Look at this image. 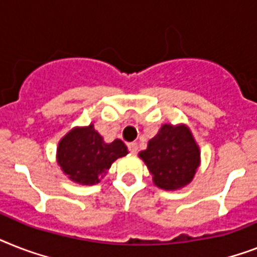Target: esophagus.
<instances>
[{
	"mask_svg": "<svg viewBox=\"0 0 257 257\" xmlns=\"http://www.w3.org/2000/svg\"><path fill=\"white\" fill-rule=\"evenodd\" d=\"M128 149H129V152H131V153L136 154V153H137V149H139V147H137V144H136V143H129L128 144Z\"/></svg>",
	"mask_w": 257,
	"mask_h": 257,
	"instance_id": "obj_1",
	"label": "esophagus"
}]
</instances>
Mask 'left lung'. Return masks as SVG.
I'll list each match as a JSON object with an SVG mask.
<instances>
[{
	"label": "left lung",
	"mask_w": 257,
	"mask_h": 257,
	"mask_svg": "<svg viewBox=\"0 0 257 257\" xmlns=\"http://www.w3.org/2000/svg\"><path fill=\"white\" fill-rule=\"evenodd\" d=\"M160 189L178 190L193 181L201 152L186 125L164 124L148 148L139 153Z\"/></svg>",
	"instance_id": "left-lung-1"
}]
</instances>
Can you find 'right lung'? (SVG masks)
Masks as SVG:
<instances>
[{
  "label": "right lung",
  "mask_w": 257,
  "mask_h": 257,
  "mask_svg": "<svg viewBox=\"0 0 257 257\" xmlns=\"http://www.w3.org/2000/svg\"><path fill=\"white\" fill-rule=\"evenodd\" d=\"M128 154L121 140L104 143L92 124L71 129L58 144L56 161L72 182L95 185L105 176L110 165Z\"/></svg>",
  "instance_id": "obj_1"
}]
</instances>
